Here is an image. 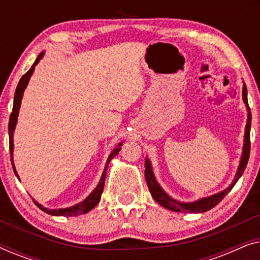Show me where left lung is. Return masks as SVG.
Masks as SVG:
<instances>
[{"label":"left lung","instance_id":"1","mask_svg":"<svg viewBox=\"0 0 260 260\" xmlns=\"http://www.w3.org/2000/svg\"><path fill=\"white\" fill-rule=\"evenodd\" d=\"M243 99L244 103L247 106V111H248V118H247V124H246V129H245V144H244V151H243V156H241V161H240V166L239 169H238V173L236 175V179L233 180L232 184L229 188H226L225 190L221 191V193H218L215 195H212L209 198H204L201 200H199L197 202H191V204H182V202H177L175 200H173L172 198H169L167 195L161 187L158 186V183L156 182L154 174H152L151 170V166L150 162H149L148 158H145V181H147L148 188L150 190V193L152 195V198L155 199V201L157 202L167 209H170V211L174 212H188V213H204L207 212L209 209L214 207L219 204L220 201L222 200L223 198L226 197L227 194L232 190V188L234 187V184L237 183V181L240 179V176L243 175L245 168H246L247 162H248V157H250V149H251V142H250V129H251V111L250 108H248V102H247V88L246 85L244 84L243 87Z\"/></svg>","mask_w":260,"mask_h":260}]
</instances>
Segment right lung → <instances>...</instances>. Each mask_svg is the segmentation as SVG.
I'll use <instances>...</instances> for the list:
<instances>
[{"instance_id": "1", "label": "right lung", "mask_w": 260, "mask_h": 260, "mask_svg": "<svg viewBox=\"0 0 260 260\" xmlns=\"http://www.w3.org/2000/svg\"><path fill=\"white\" fill-rule=\"evenodd\" d=\"M42 53L40 55L38 56V59L35 60V62L33 63V66L30 67L29 70L27 71L26 73L23 74L22 78H21L19 84H17V87H16V91H15V95H14V105H13V111L10 113V118H9V125H8V131H9V150H10V159H12V165H13V169H14V173H15V175L17 176V173L15 170V167H14V163H13V148H14V144H13V133H14V129H15V125H16V120H17V115H19V109H20V105H21V99H22V94H23V91L24 88H26L28 81H29V78L31 76V73H33L34 71V66L37 65L39 62V60L42 58ZM120 145L122 143H119L117 147L113 149L111 154H110L108 161H106V166H105V169L104 172H103V175H102V179L99 181L98 186L95 189L92 191V193L88 195V198L85 199V200L81 202V204L77 205V206H73V207L71 208H63V209H47L45 207H42L41 205H39L38 202H35V205L38 206L39 208L41 209V211H44L45 213H47V214H51V215H63V216H76V215H80V214H85V213L90 212L92 208H94L95 206L98 205L99 200H101V197H102V193H103V189H104V184H105V176H106V169H108V166L111 159L115 157V156L118 154L119 150H120ZM17 179H19V176H17Z\"/></svg>"}]
</instances>
